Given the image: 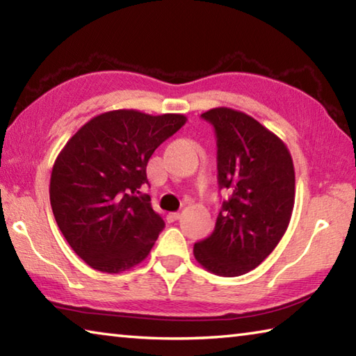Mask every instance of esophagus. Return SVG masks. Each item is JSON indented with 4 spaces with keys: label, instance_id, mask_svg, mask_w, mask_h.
I'll use <instances>...</instances> for the list:
<instances>
[{
    "label": "esophagus",
    "instance_id": "34e87169",
    "mask_svg": "<svg viewBox=\"0 0 356 356\" xmlns=\"http://www.w3.org/2000/svg\"><path fill=\"white\" fill-rule=\"evenodd\" d=\"M168 221L170 222H172V221H177L179 218H180V213H177V212H171V213H168Z\"/></svg>",
    "mask_w": 356,
    "mask_h": 356
}]
</instances>
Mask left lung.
I'll list each match as a JSON object with an SVG mask.
<instances>
[{
    "mask_svg": "<svg viewBox=\"0 0 356 356\" xmlns=\"http://www.w3.org/2000/svg\"><path fill=\"white\" fill-rule=\"evenodd\" d=\"M201 118L215 129L218 184L231 197L193 254L209 272L231 278L264 262L287 231L295 204L293 161L281 138L248 114L220 106Z\"/></svg>",
    "mask_w": 356,
    "mask_h": 356,
    "instance_id": "obj_1",
    "label": "left lung"
}]
</instances>
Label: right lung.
Returning a JSON list of instances; mask_svg holds the SVG:
<instances>
[{
	"label": "right lung",
	"mask_w": 356,
	"mask_h": 356,
	"mask_svg": "<svg viewBox=\"0 0 356 356\" xmlns=\"http://www.w3.org/2000/svg\"><path fill=\"white\" fill-rule=\"evenodd\" d=\"M185 122L184 114L172 113H102L59 152L50 179L51 210L89 267L120 273L147 257L165 221L140 188L155 149Z\"/></svg>",
	"instance_id": "obj_1"
}]
</instances>
